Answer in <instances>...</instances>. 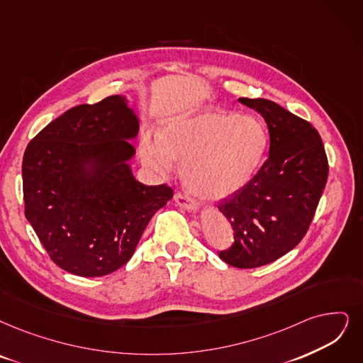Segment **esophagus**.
I'll return each instance as SVG.
<instances>
[{
    "mask_svg": "<svg viewBox=\"0 0 363 363\" xmlns=\"http://www.w3.org/2000/svg\"><path fill=\"white\" fill-rule=\"evenodd\" d=\"M174 201H176L180 207H183V208H186V210L195 211V210L198 208V204H196L195 201L189 199V198L184 196V195H183V194H180V192H177L176 195H174Z\"/></svg>",
    "mask_w": 363,
    "mask_h": 363,
    "instance_id": "esophagus-1",
    "label": "esophagus"
}]
</instances>
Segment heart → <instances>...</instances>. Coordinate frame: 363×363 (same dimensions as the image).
Returning <instances> with one entry per match:
<instances>
[{
    "mask_svg": "<svg viewBox=\"0 0 363 363\" xmlns=\"http://www.w3.org/2000/svg\"><path fill=\"white\" fill-rule=\"evenodd\" d=\"M268 146L264 123L253 116L208 110L161 126L156 141L140 143L149 169L165 174L182 162V179L194 195L219 201L234 195L256 174Z\"/></svg>",
    "mask_w": 363,
    "mask_h": 363,
    "instance_id": "b5f03b06",
    "label": "heart"
}]
</instances>
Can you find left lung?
<instances>
[{
    "label": "left lung",
    "mask_w": 363,
    "mask_h": 363,
    "mask_svg": "<svg viewBox=\"0 0 363 363\" xmlns=\"http://www.w3.org/2000/svg\"><path fill=\"white\" fill-rule=\"evenodd\" d=\"M262 114L269 153L242 189L220 201L234 242L219 253L235 268H256L291 252L307 234L328 180L323 141L310 122L264 98H240Z\"/></svg>",
    "instance_id": "left-lung-1"
}]
</instances>
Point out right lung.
<instances>
[{"label": "right lung", "instance_id": "add662e5", "mask_svg": "<svg viewBox=\"0 0 363 363\" xmlns=\"http://www.w3.org/2000/svg\"><path fill=\"white\" fill-rule=\"evenodd\" d=\"M138 129L126 98L113 95L69 108L28 144L25 216L62 269L80 277L119 269L153 214L172 198L169 186L134 177L129 140Z\"/></svg>", "mask_w": 363, "mask_h": 363}]
</instances>
